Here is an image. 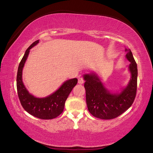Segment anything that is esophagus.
I'll return each instance as SVG.
<instances>
[{
    "label": "esophagus",
    "mask_w": 153,
    "mask_h": 153,
    "mask_svg": "<svg viewBox=\"0 0 153 153\" xmlns=\"http://www.w3.org/2000/svg\"><path fill=\"white\" fill-rule=\"evenodd\" d=\"M84 79H83L82 77H79V78H78V84H84Z\"/></svg>",
    "instance_id": "obj_1"
}]
</instances>
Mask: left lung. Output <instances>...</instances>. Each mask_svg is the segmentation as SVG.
Listing matches in <instances>:
<instances>
[{
  "label": "left lung",
  "mask_w": 153,
  "mask_h": 153,
  "mask_svg": "<svg viewBox=\"0 0 153 153\" xmlns=\"http://www.w3.org/2000/svg\"><path fill=\"white\" fill-rule=\"evenodd\" d=\"M128 51L126 58L130 62L129 66L131 79L128 86L120 94H111L103 86L95 74L84 76V87L88 109L95 117L112 120L125 112L133 104L136 95L138 69L131 51Z\"/></svg>",
  "instance_id": "obj_1"
}]
</instances>
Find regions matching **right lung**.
Instances as JSON below:
<instances>
[{
    "label": "right lung",
    "mask_w": 153,
    "mask_h": 153,
    "mask_svg": "<svg viewBox=\"0 0 153 153\" xmlns=\"http://www.w3.org/2000/svg\"><path fill=\"white\" fill-rule=\"evenodd\" d=\"M38 42L39 40H36L28 47L19 65L17 75V94L23 108L28 113L41 120H51L63 113L65 103L77 84V79L67 80L55 92L47 97L39 98L30 94L22 82V70L30 50Z\"/></svg>",
    "instance_id": "obj_1"
}]
</instances>
